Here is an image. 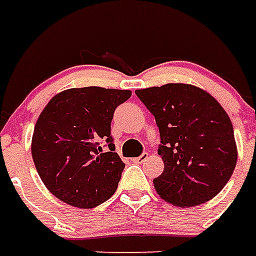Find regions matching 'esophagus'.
<instances>
[{
	"mask_svg": "<svg viewBox=\"0 0 256 256\" xmlns=\"http://www.w3.org/2000/svg\"><path fill=\"white\" fill-rule=\"evenodd\" d=\"M148 159V154H142L141 156H138V158H134L133 162L134 163H142V162H145Z\"/></svg>",
	"mask_w": 256,
	"mask_h": 256,
	"instance_id": "34e87169",
	"label": "esophagus"
}]
</instances>
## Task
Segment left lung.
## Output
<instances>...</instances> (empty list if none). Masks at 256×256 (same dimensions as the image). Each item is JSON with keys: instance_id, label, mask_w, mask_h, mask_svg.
Here are the masks:
<instances>
[{"instance_id": "8db88e82", "label": "left lung", "mask_w": 256, "mask_h": 256, "mask_svg": "<svg viewBox=\"0 0 256 256\" xmlns=\"http://www.w3.org/2000/svg\"><path fill=\"white\" fill-rule=\"evenodd\" d=\"M155 116L158 154L164 170L154 180L158 194L178 207L206 203L234 172L237 146L226 111L212 96L188 84L136 90Z\"/></svg>"}]
</instances>
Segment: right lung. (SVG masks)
<instances>
[{
  "label": "right lung",
  "mask_w": 256,
  "mask_h": 256,
  "mask_svg": "<svg viewBox=\"0 0 256 256\" xmlns=\"http://www.w3.org/2000/svg\"><path fill=\"white\" fill-rule=\"evenodd\" d=\"M130 96V90L74 88L60 92L44 108L31 155L42 182L62 202L93 208L115 193L124 163L115 152L111 120ZM102 140L108 144L106 152Z\"/></svg>",
  "instance_id": "add662e5"
}]
</instances>
